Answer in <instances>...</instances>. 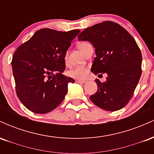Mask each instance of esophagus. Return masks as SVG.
<instances>
[{
	"instance_id": "34e87169",
	"label": "esophagus",
	"mask_w": 154,
	"mask_h": 154,
	"mask_svg": "<svg viewBox=\"0 0 154 154\" xmlns=\"http://www.w3.org/2000/svg\"><path fill=\"white\" fill-rule=\"evenodd\" d=\"M76 82H78V83H81V84H84V83L86 82V81L85 80H80V79H77Z\"/></svg>"
}]
</instances>
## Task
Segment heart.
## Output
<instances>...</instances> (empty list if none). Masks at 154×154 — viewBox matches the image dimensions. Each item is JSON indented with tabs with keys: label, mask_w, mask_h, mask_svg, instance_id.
I'll return each mask as SVG.
<instances>
[{
	"label": "heart",
	"mask_w": 154,
	"mask_h": 154,
	"mask_svg": "<svg viewBox=\"0 0 154 154\" xmlns=\"http://www.w3.org/2000/svg\"><path fill=\"white\" fill-rule=\"evenodd\" d=\"M90 46H91V45L87 42H82L78 44V48L83 54L85 53V51ZM63 60H64L65 63L67 64L68 63V53L65 54ZM88 74H89V69L86 66H76L68 72V75L69 77L77 79H85L88 77Z\"/></svg>",
	"instance_id": "1"
}]
</instances>
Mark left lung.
I'll return each instance as SVG.
<instances>
[{
    "instance_id": "obj_1",
    "label": "left lung",
    "mask_w": 154,
    "mask_h": 154,
    "mask_svg": "<svg viewBox=\"0 0 154 154\" xmlns=\"http://www.w3.org/2000/svg\"><path fill=\"white\" fill-rule=\"evenodd\" d=\"M79 40H88L95 48L91 72L98 77L106 73V82L98 79V91L91 95L95 105L114 111L125 107L131 99L140 78L142 55L135 39L117 23L105 21L86 28Z\"/></svg>"
}]
</instances>
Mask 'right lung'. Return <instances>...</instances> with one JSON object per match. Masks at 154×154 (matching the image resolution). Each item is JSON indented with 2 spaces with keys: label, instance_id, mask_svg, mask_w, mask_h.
I'll list each match as a JSON object with an SVG mask.
<instances>
[{
  "label": "right lung",
  "instance_id": "1",
  "mask_svg": "<svg viewBox=\"0 0 154 154\" xmlns=\"http://www.w3.org/2000/svg\"><path fill=\"white\" fill-rule=\"evenodd\" d=\"M79 32L44 28L17 48L11 61L16 93L29 111L48 113L64 99L68 83L75 80L62 74L63 57Z\"/></svg>",
  "mask_w": 154,
  "mask_h": 154
}]
</instances>
